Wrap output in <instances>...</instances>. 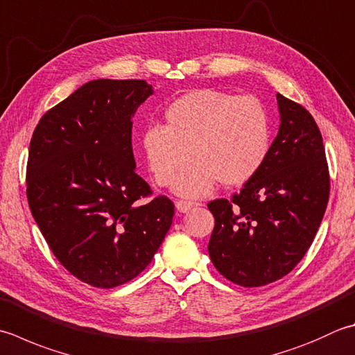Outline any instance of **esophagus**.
<instances>
[{"instance_id": "34e87169", "label": "esophagus", "mask_w": 355, "mask_h": 355, "mask_svg": "<svg viewBox=\"0 0 355 355\" xmlns=\"http://www.w3.org/2000/svg\"><path fill=\"white\" fill-rule=\"evenodd\" d=\"M193 206H198V205L193 203V201H187V200H178L175 203L177 211H180V212H187L189 209H192Z\"/></svg>"}]
</instances>
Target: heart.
I'll return each mask as SVG.
<instances>
[{
    "instance_id": "b5f03b06",
    "label": "heart",
    "mask_w": 355,
    "mask_h": 355,
    "mask_svg": "<svg viewBox=\"0 0 355 355\" xmlns=\"http://www.w3.org/2000/svg\"><path fill=\"white\" fill-rule=\"evenodd\" d=\"M164 121L143 132V154L159 186L175 183L194 154L199 162L175 186L184 197L205 196L218 180L225 186L246 183L268 157L269 115L255 96L192 90L166 109Z\"/></svg>"
}]
</instances>
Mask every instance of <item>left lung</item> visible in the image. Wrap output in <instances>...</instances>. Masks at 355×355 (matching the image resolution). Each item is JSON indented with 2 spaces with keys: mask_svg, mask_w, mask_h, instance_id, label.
<instances>
[{
  "mask_svg": "<svg viewBox=\"0 0 355 355\" xmlns=\"http://www.w3.org/2000/svg\"><path fill=\"white\" fill-rule=\"evenodd\" d=\"M280 129L255 175L231 200L207 207L215 218L207 251L215 269L243 288L289 274L308 252L329 198V169L317 123L277 94Z\"/></svg>",
  "mask_w": 355,
  "mask_h": 355,
  "instance_id": "left-lung-1",
  "label": "left lung"
}]
</instances>
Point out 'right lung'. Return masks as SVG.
I'll list each match as a JSON object with an SVG mask.
<instances>
[{"label":"right lung","instance_id":"right-lung-1","mask_svg":"<svg viewBox=\"0 0 355 355\" xmlns=\"http://www.w3.org/2000/svg\"><path fill=\"white\" fill-rule=\"evenodd\" d=\"M152 94L144 80L89 81L33 130L31 212L57 260L94 288L135 279L172 225L173 203L150 198L132 152V115Z\"/></svg>","mask_w":355,"mask_h":355}]
</instances>
